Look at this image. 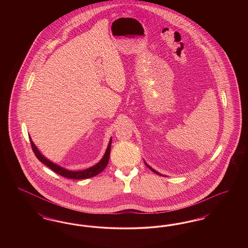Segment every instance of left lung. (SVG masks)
Returning <instances> with one entry per match:
<instances>
[{
    "instance_id": "left-lung-1",
    "label": "left lung",
    "mask_w": 248,
    "mask_h": 248,
    "mask_svg": "<svg viewBox=\"0 0 248 248\" xmlns=\"http://www.w3.org/2000/svg\"><path fill=\"white\" fill-rule=\"evenodd\" d=\"M145 164H146V163H145ZM146 165H147V166H148V167H149V168H150V169H151V170H152V171H154V173H156V174H158V175H160V176H161V174H160V173H158V172H156V171H155V170H154V169H153V168H152V167H151V166H150V165H147V164H146Z\"/></svg>"
}]
</instances>
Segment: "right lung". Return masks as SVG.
Listing matches in <instances>:
<instances>
[{
	"instance_id": "1",
	"label": "right lung",
	"mask_w": 248,
	"mask_h": 248,
	"mask_svg": "<svg viewBox=\"0 0 248 248\" xmlns=\"http://www.w3.org/2000/svg\"><path fill=\"white\" fill-rule=\"evenodd\" d=\"M30 141L31 145V149L33 151V153L35 154L36 157L38 158V160L40 162H42L44 165H46L51 170H53L54 172H56L57 174H59L62 177H67V178H71V179H85V178H89V177H93L96 175H98L100 172H102L105 167H106L108 163V159H109V154H110V146H111V139L108 142V148H107L106 153L104 154L103 158L94 166L87 168L85 170H81V171H70L67 170L59 165H56L52 162H50L47 160L44 155H42L41 153L38 151L37 147L34 145L33 141L31 140V137H30Z\"/></svg>"
}]
</instances>
